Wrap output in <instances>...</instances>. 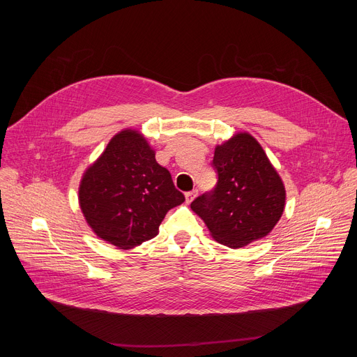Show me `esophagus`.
<instances>
[{"label": "esophagus", "instance_id": "1", "mask_svg": "<svg viewBox=\"0 0 357 357\" xmlns=\"http://www.w3.org/2000/svg\"><path fill=\"white\" fill-rule=\"evenodd\" d=\"M197 195V190H190V192H186L185 193V199H186V203H190Z\"/></svg>", "mask_w": 357, "mask_h": 357}]
</instances>
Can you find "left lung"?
<instances>
[{
    "label": "left lung",
    "mask_w": 357,
    "mask_h": 357,
    "mask_svg": "<svg viewBox=\"0 0 357 357\" xmlns=\"http://www.w3.org/2000/svg\"><path fill=\"white\" fill-rule=\"evenodd\" d=\"M218 185L196 197L190 209L211 236L230 248L266 237L285 208V186L259 141L237 132L215 148Z\"/></svg>",
    "instance_id": "obj_1"
}]
</instances>
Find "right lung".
I'll list each match as a JSON object with an SVG mask.
<instances>
[{
    "label": "right lung",
    "mask_w": 357,
    "mask_h": 357,
    "mask_svg": "<svg viewBox=\"0 0 357 357\" xmlns=\"http://www.w3.org/2000/svg\"><path fill=\"white\" fill-rule=\"evenodd\" d=\"M183 202L169 171L157 162L155 151L131 128L110 139L79 185L87 225L98 238L120 250L154 238L168 211Z\"/></svg>",
    "instance_id": "obj_1"
}]
</instances>
